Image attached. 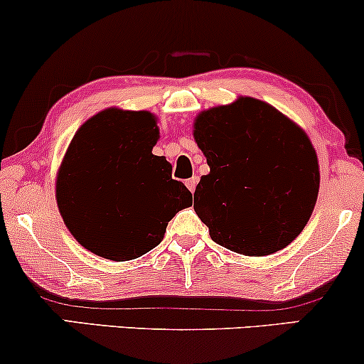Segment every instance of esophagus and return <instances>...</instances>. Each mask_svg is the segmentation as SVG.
<instances>
[{
  "mask_svg": "<svg viewBox=\"0 0 364 364\" xmlns=\"http://www.w3.org/2000/svg\"><path fill=\"white\" fill-rule=\"evenodd\" d=\"M196 183H198V178H196V176H193V178H190V179H186V183H185V185H186V188H188V190H190V191H191V193H195V188H196Z\"/></svg>",
  "mask_w": 364,
  "mask_h": 364,
  "instance_id": "obj_1",
  "label": "esophagus"
}]
</instances>
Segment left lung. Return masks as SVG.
Segmentation results:
<instances>
[{"label": "left lung", "instance_id": "left-lung-1", "mask_svg": "<svg viewBox=\"0 0 364 364\" xmlns=\"http://www.w3.org/2000/svg\"><path fill=\"white\" fill-rule=\"evenodd\" d=\"M193 139L210 173L193 208L217 245L246 257L286 248L310 220L320 188L306 132L255 97L198 112Z\"/></svg>", "mask_w": 364, "mask_h": 364}]
</instances>
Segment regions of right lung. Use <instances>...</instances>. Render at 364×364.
Wrapping results in <instances>:
<instances>
[{"label":"right lung","instance_id":"right-lung-1","mask_svg":"<svg viewBox=\"0 0 364 364\" xmlns=\"http://www.w3.org/2000/svg\"><path fill=\"white\" fill-rule=\"evenodd\" d=\"M156 114L109 107L78 128L56 176V202L75 240L97 257L135 260L161 243L193 196L154 156Z\"/></svg>","mask_w":364,"mask_h":364}]
</instances>
